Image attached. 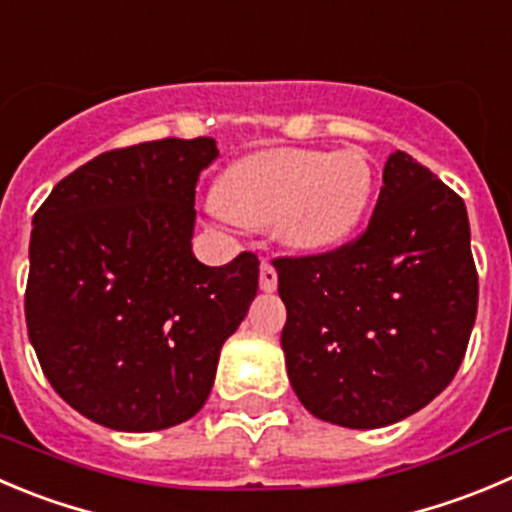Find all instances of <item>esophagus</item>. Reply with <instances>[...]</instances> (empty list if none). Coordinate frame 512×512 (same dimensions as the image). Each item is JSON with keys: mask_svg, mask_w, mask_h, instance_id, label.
<instances>
[{"mask_svg": "<svg viewBox=\"0 0 512 512\" xmlns=\"http://www.w3.org/2000/svg\"><path fill=\"white\" fill-rule=\"evenodd\" d=\"M259 284H261V289H264V291H274L276 284H279V276H276V269L266 259L261 261Z\"/></svg>", "mask_w": 512, "mask_h": 512, "instance_id": "34e87169", "label": "esophagus"}]
</instances>
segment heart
<instances>
[{"label":"heart","mask_w":512,"mask_h":512,"mask_svg":"<svg viewBox=\"0 0 512 512\" xmlns=\"http://www.w3.org/2000/svg\"><path fill=\"white\" fill-rule=\"evenodd\" d=\"M374 196V168L362 150L276 148L236 160L221 175L216 203L251 228L274 226L301 251L342 243L362 223Z\"/></svg>","instance_id":"b5f03b06"}]
</instances>
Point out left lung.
Returning a JSON list of instances; mask_svg holds the SVG:
<instances>
[{
  "label": "left lung",
  "instance_id": "8db88e82",
  "mask_svg": "<svg viewBox=\"0 0 512 512\" xmlns=\"http://www.w3.org/2000/svg\"><path fill=\"white\" fill-rule=\"evenodd\" d=\"M382 180L357 238L274 259L291 387L311 415L352 430L430 405L460 369L478 314L462 198L402 150Z\"/></svg>",
  "mask_w": 512,
  "mask_h": 512
}]
</instances>
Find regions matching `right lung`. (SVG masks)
<instances>
[{
	"label": "right lung",
	"instance_id": "right-lung-1",
	"mask_svg": "<svg viewBox=\"0 0 512 512\" xmlns=\"http://www.w3.org/2000/svg\"><path fill=\"white\" fill-rule=\"evenodd\" d=\"M213 138L115 148L34 213L27 332L55 392L87 420L153 432L191 420L259 289V259L193 256L196 186Z\"/></svg>",
	"mask_w": 512,
	"mask_h": 512
}]
</instances>
